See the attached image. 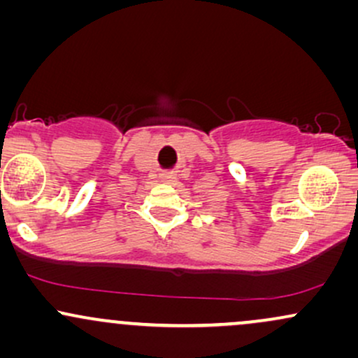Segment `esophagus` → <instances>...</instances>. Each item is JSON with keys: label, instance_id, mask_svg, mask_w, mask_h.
<instances>
[{"label": "esophagus", "instance_id": "1", "mask_svg": "<svg viewBox=\"0 0 358 358\" xmlns=\"http://www.w3.org/2000/svg\"><path fill=\"white\" fill-rule=\"evenodd\" d=\"M176 180H178V176L173 171H165V173H162V182L163 183H168V185H175Z\"/></svg>", "mask_w": 358, "mask_h": 358}]
</instances>
